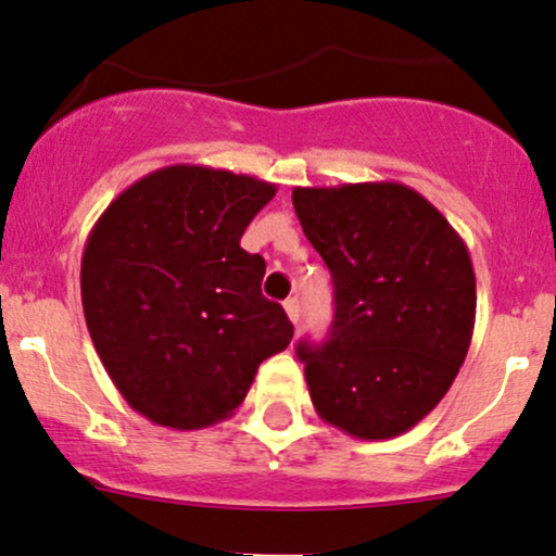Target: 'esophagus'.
I'll return each instance as SVG.
<instances>
[{
	"label": "esophagus",
	"mask_w": 556,
	"mask_h": 556,
	"mask_svg": "<svg viewBox=\"0 0 556 556\" xmlns=\"http://www.w3.org/2000/svg\"><path fill=\"white\" fill-rule=\"evenodd\" d=\"M283 309H286V315H289V320L296 326V323H299V299H294V296L286 299Z\"/></svg>",
	"instance_id": "esophagus-1"
}]
</instances>
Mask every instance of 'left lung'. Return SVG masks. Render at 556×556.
<instances>
[{
    "mask_svg": "<svg viewBox=\"0 0 556 556\" xmlns=\"http://www.w3.org/2000/svg\"><path fill=\"white\" fill-rule=\"evenodd\" d=\"M309 244L333 276L323 346H296L317 415L354 439L407 433L444 399L476 328V273L463 236L396 180L296 186Z\"/></svg>",
    "mask_w": 556,
    "mask_h": 556,
    "instance_id": "8db88e82",
    "label": "left lung"
}]
</instances>
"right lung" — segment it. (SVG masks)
Masks as SVG:
<instances>
[{
  "mask_svg": "<svg viewBox=\"0 0 556 556\" xmlns=\"http://www.w3.org/2000/svg\"><path fill=\"white\" fill-rule=\"evenodd\" d=\"M278 186L170 165L128 186L93 223L80 302L93 349L130 409L176 430L239 409L294 326L262 296L265 260L241 249Z\"/></svg>",
  "mask_w": 556,
  "mask_h": 556,
  "instance_id": "right-lung-1",
  "label": "right lung"
}]
</instances>
